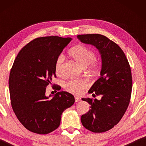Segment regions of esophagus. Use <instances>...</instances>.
Instances as JSON below:
<instances>
[{"mask_svg":"<svg viewBox=\"0 0 146 146\" xmlns=\"http://www.w3.org/2000/svg\"><path fill=\"white\" fill-rule=\"evenodd\" d=\"M80 98L78 97V96H75V102H78L80 101Z\"/></svg>","mask_w":146,"mask_h":146,"instance_id":"obj_1","label":"esophagus"}]
</instances>
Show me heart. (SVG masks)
Listing matches in <instances>:
<instances>
[{
    "label": "heart",
    "instance_id": "obj_1",
    "mask_svg": "<svg viewBox=\"0 0 146 146\" xmlns=\"http://www.w3.org/2000/svg\"><path fill=\"white\" fill-rule=\"evenodd\" d=\"M69 54L82 66H88L89 70L93 74H97L100 70V62L96 60V54L93 50L84 45H78L73 47L69 51ZM63 54H60L57 57L55 62V71L57 74H60L64 62ZM89 84L85 80L72 79L65 84L64 87L66 90L74 94H81L88 87Z\"/></svg>",
    "mask_w": 146,
    "mask_h": 146
}]
</instances>
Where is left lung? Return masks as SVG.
Returning <instances> with one entry per match:
<instances>
[{"instance_id":"1","label":"left lung","mask_w":146,"mask_h":146,"mask_svg":"<svg viewBox=\"0 0 146 146\" xmlns=\"http://www.w3.org/2000/svg\"><path fill=\"white\" fill-rule=\"evenodd\" d=\"M82 42L95 46L102 57L100 77L88 91L101 100L82 98L90 110L82 115L84 127L95 133L108 131L117 124L128 107L132 89L131 68L121 48L99 34L78 35Z\"/></svg>"}]
</instances>
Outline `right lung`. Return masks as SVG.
I'll use <instances>...</instances> for the list:
<instances>
[{
	"instance_id": "obj_1",
	"label": "right lung",
	"mask_w": 146,
	"mask_h": 146,
	"mask_svg": "<svg viewBox=\"0 0 146 146\" xmlns=\"http://www.w3.org/2000/svg\"><path fill=\"white\" fill-rule=\"evenodd\" d=\"M71 40L36 38L21 49L14 62L9 80L11 106L20 122L32 132L47 134L55 130L62 113L74 103V96L67 92H58L52 98L45 94L52 78H56L57 57ZM56 85L60 90L55 84L52 87Z\"/></svg>"
}]
</instances>
